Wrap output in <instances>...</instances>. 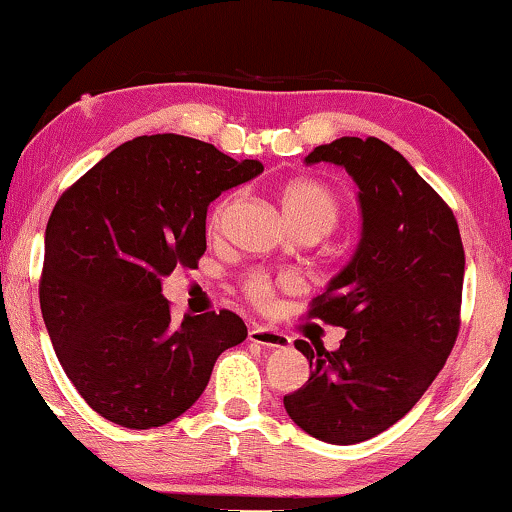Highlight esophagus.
I'll return each instance as SVG.
<instances>
[{"label": "esophagus", "mask_w": 512, "mask_h": 512, "mask_svg": "<svg viewBox=\"0 0 512 512\" xmlns=\"http://www.w3.org/2000/svg\"><path fill=\"white\" fill-rule=\"evenodd\" d=\"M249 340L258 342L263 347H272V349H286L291 347V338L277 328H268V326H251L249 328Z\"/></svg>", "instance_id": "obj_1"}]
</instances>
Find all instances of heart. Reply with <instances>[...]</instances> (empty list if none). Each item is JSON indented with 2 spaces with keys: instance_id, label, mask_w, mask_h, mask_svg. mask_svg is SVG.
Listing matches in <instances>:
<instances>
[{
  "instance_id": "obj_1",
  "label": "heart",
  "mask_w": 512,
  "mask_h": 512,
  "mask_svg": "<svg viewBox=\"0 0 512 512\" xmlns=\"http://www.w3.org/2000/svg\"><path fill=\"white\" fill-rule=\"evenodd\" d=\"M237 193H226L216 200V205L209 212V230H219L226 221L230 207L235 205ZM279 202H282L286 219H289L298 230H317V233H328L340 219V200L331 188L314 179H296L282 186L279 191ZM291 289L293 279L289 277H272L268 272H251L244 279L242 289L247 298L256 305H270L275 298V291Z\"/></svg>"
}]
</instances>
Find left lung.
Masks as SVG:
<instances>
[{
	"label": "left lung",
	"mask_w": 512,
	"mask_h": 512,
	"mask_svg": "<svg viewBox=\"0 0 512 512\" xmlns=\"http://www.w3.org/2000/svg\"><path fill=\"white\" fill-rule=\"evenodd\" d=\"M305 163L352 174L363 235L307 310L347 335L335 352L296 340L312 375L284 408L310 436L354 445L408 415L443 370L461 326L464 244L450 205L382 139H335Z\"/></svg>",
	"instance_id": "1"
}]
</instances>
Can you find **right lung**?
<instances>
[{"label":"right lung","instance_id":"add662e5","mask_svg":"<svg viewBox=\"0 0 512 512\" xmlns=\"http://www.w3.org/2000/svg\"><path fill=\"white\" fill-rule=\"evenodd\" d=\"M263 172L174 132L125 142L74 181L46 226L39 303L53 349L97 415L163 426L205 391L221 352L247 338L235 312L172 321L160 277L198 268L209 202Z\"/></svg>","mask_w":512,"mask_h":512}]
</instances>
